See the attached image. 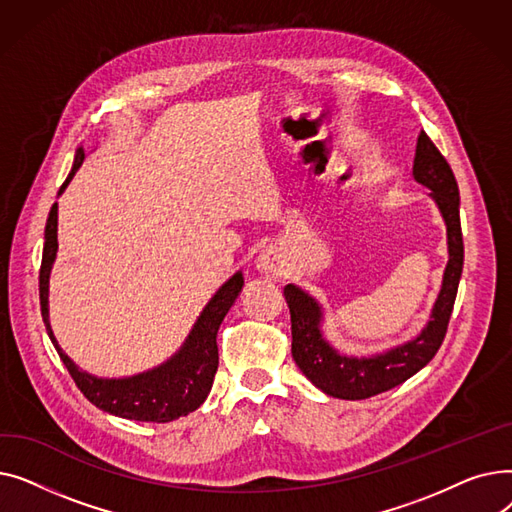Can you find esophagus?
Returning <instances> with one entry per match:
<instances>
[{
  "instance_id": "1",
  "label": "esophagus",
  "mask_w": 512,
  "mask_h": 512,
  "mask_svg": "<svg viewBox=\"0 0 512 512\" xmlns=\"http://www.w3.org/2000/svg\"><path fill=\"white\" fill-rule=\"evenodd\" d=\"M257 272L263 276H270V278H280L286 270V259L282 255V251H278L276 247L265 249L263 253H259L257 261H255Z\"/></svg>"
}]
</instances>
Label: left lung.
<instances>
[{
  "mask_svg": "<svg viewBox=\"0 0 512 512\" xmlns=\"http://www.w3.org/2000/svg\"><path fill=\"white\" fill-rule=\"evenodd\" d=\"M413 178L429 188V197L438 205L446 224L448 263L444 267L438 299L429 313L427 324L413 338L384 353L369 357L344 355L326 340L324 309L303 288L288 284L284 297L292 321V359L305 378L324 394L342 400H363L407 382L411 375L434 359L446 336L448 319L454 307L456 290L463 274V232L459 184L444 155L421 130L413 161Z\"/></svg>",
  "mask_w": 512,
  "mask_h": 512,
  "instance_id": "8db88e82",
  "label": "left lung"
}]
</instances>
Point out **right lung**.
<instances>
[{"mask_svg":"<svg viewBox=\"0 0 512 512\" xmlns=\"http://www.w3.org/2000/svg\"><path fill=\"white\" fill-rule=\"evenodd\" d=\"M85 151L76 149L74 164L60 186L58 197L66 191V186L83 166ZM58 255V203L51 205L49 218L45 224V245L39 272V299H41V315L49 334L51 344L56 346L60 359L70 371L72 380L78 390L83 392L93 405L105 413L132 419V421H151V423H168L178 417L197 411L203 400L207 398L215 371H218V330L226 313L238 299V294L245 286L242 272H236L230 280H226L218 292L213 294L209 303L203 307L197 317L195 326L188 332L186 340L178 351L161 365L147 369L128 378H97V375L80 369L58 344L49 324V276L53 261Z\"/></svg>","mask_w":512,"mask_h":512,"instance_id":"1","label":"right lung"}]
</instances>
